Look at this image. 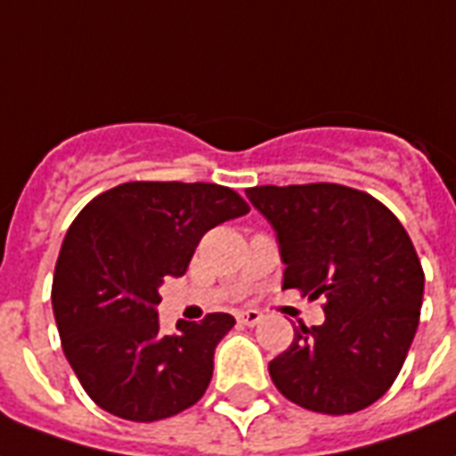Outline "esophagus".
I'll return each mask as SVG.
<instances>
[{"mask_svg": "<svg viewBox=\"0 0 456 456\" xmlns=\"http://www.w3.org/2000/svg\"><path fill=\"white\" fill-rule=\"evenodd\" d=\"M261 319H264V314L259 309H245V312L238 314V321L242 326H256Z\"/></svg>", "mask_w": 456, "mask_h": 456, "instance_id": "obj_1", "label": "esophagus"}]
</instances>
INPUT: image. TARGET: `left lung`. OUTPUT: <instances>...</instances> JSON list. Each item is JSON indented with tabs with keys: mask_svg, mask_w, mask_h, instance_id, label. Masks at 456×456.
Returning <instances> with one entry per match:
<instances>
[{
	"mask_svg": "<svg viewBox=\"0 0 456 456\" xmlns=\"http://www.w3.org/2000/svg\"><path fill=\"white\" fill-rule=\"evenodd\" d=\"M245 192L276 231L285 290L328 299L326 321L295 328L268 363L271 380L321 414L366 409L393 386L419 328L423 268L407 231L386 204L345 185Z\"/></svg>",
	"mask_w": 456,
	"mask_h": 456,
	"instance_id": "1",
	"label": "left lung"
}]
</instances>
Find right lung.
<instances>
[{
    "instance_id": "add662e5",
    "label": "right lung",
    "mask_w": 456,
    "mask_h": 456,
    "mask_svg": "<svg viewBox=\"0 0 456 456\" xmlns=\"http://www.w3.org/2000/svg\"><path fill=\"white\" fill-rule=\"evenodd\" d=\"M247 211L216 183L135 180L77 214L56 261L52 306L63 354L97 407L147 423L202 397L235 319L209 314L161 335L159 288L188 271L204 232Z\"/></svg>"
}]
</instances>
